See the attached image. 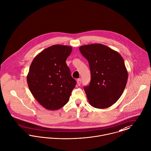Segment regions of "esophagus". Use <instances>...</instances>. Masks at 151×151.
I'll return each instance as SVG.
<instances>
[{"mask_svg": "<svg viewBox=\"0 0 151 151\" xmlns=\"http://www.w3.org/2000/svg\"><path fill=\"white\" fill-rule=\"evenodd\" d=\"M77 84L78 86H80L81 84V79H78L77 80Z\"/></svg>", "mask_w": 151, "mask_h": 151, "instance_id": "esophagus-1", "label": "esophagus"}]
</instances>
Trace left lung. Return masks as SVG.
<instances>
[{
	"mask_svg": "<svg viewBox=\"0 0 151 151\" xmlns=\"http://www.w3.org/2000/svg\"><path fill=\"white\" fill-rule=\"evenodd\" d=\"M91 72L90 84L84 87L89 104L104 109L112 106L123 94L128 78L124 60L116 51L100 43L82 46Z\"/></svg>",
	"mask_w": 151,
	"mask_h": 151,
	"instance_id": "obj_1",
	"label": "left lung"
}]
</instances>
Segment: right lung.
Returning <instances> with one entry per match:
<instances>
[{"label": "right lung", "mask_w": 151, "mask_h": 151, "mask_svg": "<svg viewBox=\"0 0 151 151\" xmlns=\"http://www.w3.org/2000/svg\"><path fill=\"white\" fill-rule=\"evenodd\" d=\"M71 46L55 45L34 58L27 76L35 99L46 109L58 110L69 100L76 82L65 61Z\"/></svg>", "instance_id": "right-lung-1"}]
</instances>
